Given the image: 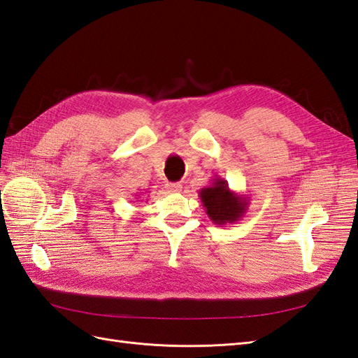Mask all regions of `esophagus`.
I'll return each mask as SVG.
<instances>
[{
  "label": "esophagus",
  "mask_w": 358,
  "mask_h": 358,
  "mask_svg": "<svg viewBox=\"0 0 358 358\" xmlns=\"http://www.w3.org/2000/svg\"><path fill=\"white\" fill-rule=\"evenodd\" d=\"M166 189H168V192H172V194H177V192H181L182 186L180 185V182H168Z\"/></svg>",
  "instance_id": "obj_1"
}]
</instances>
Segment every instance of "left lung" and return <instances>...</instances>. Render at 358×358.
<instances>
[{"instance_id": "obj_1", "label": "left lung", "mask_w": 358, "mask_h": 358, "mask_svg": "<svg viewBox=\"0 0 358 358\" xmlns=\"http://www.w3.org/2000/svg\"><path fill=\"white\" fill-rule=\"evenodd\" d=\"M199 198L207 216L216 225H231L241 221L248 210V196L236 194L221 177H216L212 185L201 189Z\"/></svg>"}]
</instances>
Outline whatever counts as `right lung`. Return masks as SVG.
Segmentation results:
<instances>
[{
  "instance_id": "right-lung-1",
  "label": "right lung",
  "mask_w": 358,
  "mask_h": 358,
  "mask_svg": "<svg viewBox=\"0 0 358 358\" xmlns=\"http://www.w3.org/2000/svg\"><path fill=\"white\" fill-rule=\"evenodd\" d=\"M136 196H137V195H136Z\"/></svg>"
}]
</instances>
